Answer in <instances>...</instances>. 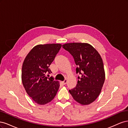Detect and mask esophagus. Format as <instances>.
I'll return each mask as SVG.
<instances>
[{
  "label": "esophagus",
  "instance_id": "esophagus-1",
  "mask_svg": "<svg viewBox=\"0 0 128 128\" xmlns=\"http://www.w3.org/2000/svg\"><path fill=\"white\" fill-rule=\"evenodd\" d=\"M67 82V79H65L64 81H62V84H63L64 85L66 84Z\"/></svg>",
  "mask_w": 128,
  "mask_h": 128
}]
</instances>
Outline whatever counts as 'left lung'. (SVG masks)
<instances>
[{"mask_svg":"<svg viewBox=\"0 0 128 128\" xmlns=\"http://www.w3.org/2000/svg\"><path fill=\"white\" fill-rule=\"evenodd\" d=\"M62 48L73 56L76 73L80 74L76 87L69 92L77 102L82 105L90 104L99 96L105 80L101 56L88 43H67Z\"/></svg>","mask_w":128,"mask_h":128,"instance_id":"8db88e82","label":"left lung"}]
</instances>
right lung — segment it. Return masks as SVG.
<instances>
[{"instance_id": "right-lung-1", "label": "right lung", "mask_w": 128, "mask_h": 128, "mask_svg": "<svg viewBox=\"0 0 128 128\" xmlns=\"http://www.w3.org/2000/svg\"><path fill=\"white\" fill-rule=\"evenodd\" d=\"M62 45L48 44L34 46L26 56L22 64V82L30 97L36 103L45 104L55 97L59 82L46 73L52 72L50 65L59 52Z\"/></svg>"}]
</instances>
